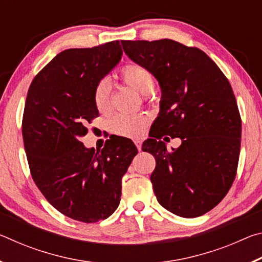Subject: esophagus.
Returning <instances> with one entry per match:
<instances>
[{
    "label": "esophagus",
    "mask_w": 262,
    "mask_h": 262,
    "mask_svg": "<svg viewBox=\"0 0 262 262\" xmlns=\"http://www.w3.org/2000/svg\"><path fill=\"white\" fill-rule=\"evenodd\" d=\"M134 143H135V145H136V148L139 149V150H141V147H142V141H141V140H135V141H134Z\"/></svg>",
    "instance_id": "obj_1"
}]
</instances>
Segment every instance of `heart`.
Wrapping results in <instances>:
<instances>
[{"instance_id":"heart-1","label":"heart","mask_w":262,"mask_h":262,"mask_svg":"<svg viewBox=\"0 0 262 262\" xmlns=\"http://www.w3.org/2000/svg\"><path fill=\"white\" fill-rule=\"evenodd\" d=\"M121 78L127 85L139 91L142 95H149L154 90L155 78L150 70L139 63H128L121 69ZM111 98V83L101 79L97 83L94 91V101L100 112L108 108ZM149 119L144 114H117L108 122L112 133L120 136L137 137L144 132Z\"/></svg>"}]
</instances>
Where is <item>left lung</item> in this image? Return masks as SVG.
<instances>
[{
    "instance_id": "8db88e82",
    "label": "left lung",
    "mask_w": 262,
    "mask_h": 262,
    "mask_svg": "<svg viewBox=\"0 0 262 262\" xmlns=\"http://www.w3.org/2000/svg\"><path fill=\"white\" fill-rule=\"evenodd\" d=\"M121 45L161 86L158 117L142 144L156 159L150 180L157 201L185 219L206 214L223 200L237 172L242 120L231 85L199 48L171 39ZM164 135L179 137L181 147L167 152Z\"/></svg>"
}]
</instances>
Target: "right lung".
Returning a JSON list of instances; mask_svg holds the SVG:
<instances>
[{"label": "right lung", "mask_w": 262, "mask_h": 262, "mask_svg": "<svg viewBox=\"0 0 262 262\" xmlns=\"http://www.w3.org/2000/svg\"><path fill=\"white\" fill-rule=\"evenodd\" d=\"M119 40L57 54L31 83L23 115V140L31 174L61 214L95 223L117 210L121 179L137 148L119 136L95 151L81 137L99 117L94 91L121 60Z\"/></svg>", "instance_id": "right-lung-1"}]
</instances>
